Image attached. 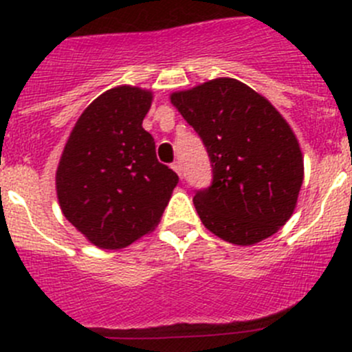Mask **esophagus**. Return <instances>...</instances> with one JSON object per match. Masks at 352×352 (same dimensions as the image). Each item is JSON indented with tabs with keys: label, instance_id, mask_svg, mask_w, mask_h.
Here are the masks:
<instances>
[{
	"label": "esophagus",
	"instance_id": "esophagus-1",
	"mask_svg": "<svg viewBox=\"0 0 352 352\" xmlns=\"http://www.w3.org/2000/svg\"><path fill=\"white\" fill-rule=\"evenodd\" d=\"M170 166H172L173 172H177L179 175H182V165H180V162H173Z\"/></svg>",
	"mask_w": 352,
	"mask_h": 352
}]
</instances>
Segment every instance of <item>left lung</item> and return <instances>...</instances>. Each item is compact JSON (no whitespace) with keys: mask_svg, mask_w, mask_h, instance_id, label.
Returning a JSON list of instances; mask_svg holds the SVG:
<instances>
[{"mask_svg":"<svg viewBox=\"0 0 352 352\" xmlns=\"http://www.w3.org/2000/svg\"><path fill=\"white\" fill-rule=\"evenodd\" d=\"M170 100L211 160V186L194 196L202 225L235 245L274 235L293 214L303 184V155L285 117L233 78L175 91Z\"/></svg>","mask_w":352,"mask_h":352,"instance_id":"left-lung-1","label":"left lung"}]
</instances>
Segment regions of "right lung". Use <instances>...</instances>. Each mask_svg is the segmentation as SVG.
I'll return each mask as SVG.
<instances>
[{"label": "right lung", "instance_id": "add662e5", "mask_svg": "<svg viewBox=\"0 0 352 352\" xmlns=\"http://www.w3.org/2000/svg\"><path fill=\"white\" fill-rule=\"evenodd\" d=\"M151 100L150 90L110 88L83 110L63 150L59 206L98 248L117 250L153 232L179 182L143 129Z\"/></svg>", "mask_w": 352, "mask_h": 352}]
</instances>
